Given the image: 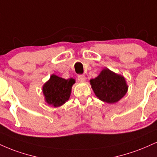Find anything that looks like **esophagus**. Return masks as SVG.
Listing matches in <instances>:
<instances>
[{"mask_svg":"<svg viewBox=\"0 0 157 157\" xmlns=\"http://www.w3.org/2000/svg\"><path fill=\"white\" fill-rule=\"evenodd\" d=\"M77 78H78V80L80 81V82H84V81L86 80V76H85L84 75H78Z\"/></svg>","mask_w":157,"mask_h":157,"instance_id":"34e87169","label":"esophagus"}]
</instances>
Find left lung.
<instances>
[{"label": "left lung", "mask_w": 157, "mask_h": 157, "mask_svg": "<svg viewBox=\"0 0 157 157\" xmlns=\"http://www.w3.org/2000/svg\"><path fill=\"white\" fill-rule=\"evenodd\" d=\"M90 82L95 95L102 101L109 104L118 102L128 90L125 78L109 69H104Z\"/></svg>", "instance_id": "1"}]
</instances>
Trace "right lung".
Returning <instances> with one entry per match:
<instances>
[{"label":"right lung","mask_w":157,"mask_h":157,"mask_svg":"<svg viewBox=\"0 0 157 157\" xmlns=\"http://www.w3.org/2000/svg\"><path fill=\"white\" fill-rule=\"evenodd\" d=\"M75 82L72 78L66 80L55 75H51L42 88L45 101L54 107L63 105L70 97L71 87Z\"/></svg>","instance_id":"right-lung-1"}]
</instances>
